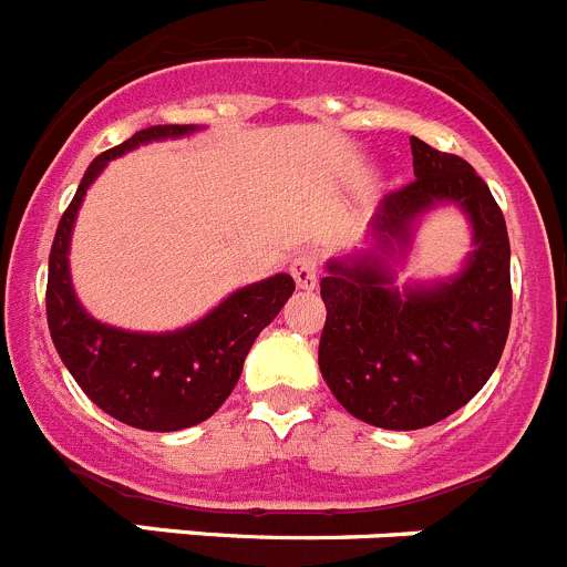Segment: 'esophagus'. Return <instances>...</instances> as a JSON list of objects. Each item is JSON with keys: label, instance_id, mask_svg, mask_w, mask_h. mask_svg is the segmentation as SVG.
I'll return each mask as SVG.
<instances>
[{"label": "esophagus", "instance_id": "1", "mask_svg": "<svg viewBox=\"0 0 567 567\" xmlns=\"http://www.w3.org/2000/svg\"><path fill=\"white\" fill-rule=\"evenodd\" d=\"M290 274H293L296 285H299L302 290L316 288V282H319V254L316 251L296 254L293 265H290Z\"/></svg>", "mask_w": 567, "mask_h": 567}]
</instances>
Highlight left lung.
<instances>
[{"instance_id": "8db88e82", "label": "left lung", "mask_w": 567, "mask_h": 567, "mask_svg": "<svg viewBox=\"0 0 567 567\" xmlns=\"http://www.w3.org/2000/svg\"><path fill=\"white\" fill-rule=\"evenodd\" d=\"M415 181L381 203V251L406 243L412 220L452 200L474 226L466 271L435 288L392 290L384 259L330 262L319 370L341 406L381 430H423L468 404L497 367L512 324L508 231L486 181L463 157L410 137Z\"/></svg>"}]
</instances>
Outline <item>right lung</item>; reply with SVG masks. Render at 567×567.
<instances>
[{
  "instance_id": "1",
  "label": "right lung",
  "mask_w": 567,
  "mask_h": 567,
  "mask_svg": "<svg viewBox=\"0 0 567 567\" xmlns=\"http://www.w3.org/2000/svg\"><path fill=\"white\" fill-rule=\"evenodd\" d=\"M195 126L163 124L141 130L101 152L68 212L61 214L50 248L48 271V324L61 361L73 372L81 390L106 415L135 430L177 432L206 421L231 395L259 330L268 328L293 293L288 274L237 290L197 324L177 333H126L90 319L70 288L68 248L75 212L90 183L112 157L124 155L146 141L177 137Z\"/></svg>"
}]
</instances>
